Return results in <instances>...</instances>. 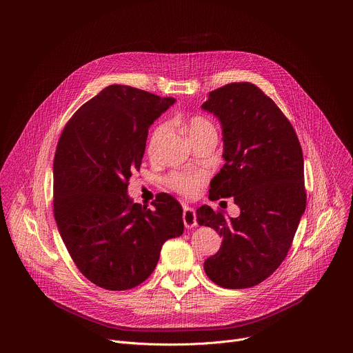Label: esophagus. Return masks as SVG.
Segmentation results:
<instances>
[{"label": "esophagus", "mask_w": 353, "mask_h": 353, "mask_svg": "<svg viewBox=\"0 0 353 353\" xmlns=\"http://www.w3.org/2000/svg\"><path fill=\"white\" fill-rule=\"evenodd\" d=\"M183 222H184V226L187 229H191L196 225V214H195L194 208L184 205V208H183Z\"/></svg>", "instance_id": "obj_1"}]
</instances>
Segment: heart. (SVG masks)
<instances>
[{"instance_id":"heart-1","label":"heart","mask_w":353,"mask_h":353,"mask_svg":"<svg viewBox=\"0 0 353 353\" xmlns=\"http://www.w3.org/2000/svg\"><path fill=\"white\" fill-rule=\"evenodd\" d=\"M185 128L188 131L190 138L215 131L212 123L204 117H192L185 123ZM170 127L168 123L159 124L152 134L149 135L148 139V154L149 157H155L158 154V149L163 141V138L168 135ZM207 181V173L203 170H195V172H174L168 177V184L172 190L176 192L184 195V196H194L203 184Z\"/></svg>"}]
</instances>
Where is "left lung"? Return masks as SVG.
Instances as JSON below:
<instances>
[{
	"label": "left lung",
	"instance_id": "left-lung-1",
	"mask_svg": "<svg viewBox=\"0 0 353 353\" xmlns=\"http://www.w3.org/2000/svg\"><path fill=\"white\" fill-rule=\"evenodd\" d=\"M201 108L221 121L223 135L225 165L211 181L210 199L233 196L240 208L229 219L208 205L196 210V222L222 236L204 270L222 288H251L285 260L305 214L303 152L289 120L253 83L215 89Z\"/></svg>",
	"mask_w": 353,
	"mask_h": 353
}]
</instances>
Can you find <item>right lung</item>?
<instances>
[{
    "mask_svg": "<svg viewBox=\"0 0 353 353\" xmlns=\"http://www.w3.org/2000/svg\"><path fill=\"white\" fill-rule=\"evenodd\" d=\"M176 100L110 85L70 119L54 166V218L78 270L94 285L127 290L154 272L166 240L183 234V208L158 194L155 210L130 198L148 130Z\"/></svg>",
    "mask_w": 353,
    "mask_h": 353,
    "instance_id": "obj_1",
    "label": "right lung"
}]
</instances>
